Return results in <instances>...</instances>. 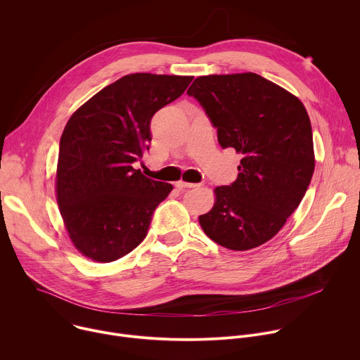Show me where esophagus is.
Wrapping results in <instances>:
<instances>
[{
  "label": "esophagus",
  "mask_w": 360,
  "mask_h": 360,
  "mask_svg": "<svg viewBox=\"0 0 360 360\" xmlns=\"http://www.w3.org/2000/svg\"><path fill=\"white\" fill-rule=\"evenodd\" d=\"M198 184H195V183H186V181H183V180H180V181H176V187H179V188H194V187H197Z\"/></svg>",
  "instance_id": "34e87169"
}]
</instances>
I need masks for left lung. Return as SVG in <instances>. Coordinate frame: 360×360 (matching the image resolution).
Masks as SVG:
<instances>
[{"label":"left lung","mask_w":360,"mask_h":360,"mask_svg":"<svg viewBox=\"0 0 360 360\" xmlns=\"http://www.w3.org/2000/svg\"><path fill=\"white\" fill-rule=\"evenodd\" d=\"M187 95L217 129L221 148L243 155L237 180L214 190V207L200 215V226L229 250L255 248L282 229L311 183L308 112L297 96L252 72L198 77Z\"/></svg>","instance_id":"left-lung-1"}]
</instances>
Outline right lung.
Wrapping results in <instances>:
<instances>
[{
	"label": "right lung",
	"mask_w": 360,
	"mask_h": 360,
	"mask_svg": "<svg viewBox=\"0 0 360 360\" xmlns=\"http://www.w3.org/2000/svg\"><path fill=\"white\" fill-rule=\"evenodd\" d=\"M193 77L130 74L68 120L59 141L56 198L68 234L85 257L110 262L145 240L170 183L133 169L149 150L153 115L180 98Z\"/></svg>",
	"instance_id": "right-lung-1"
}]
</instances>
